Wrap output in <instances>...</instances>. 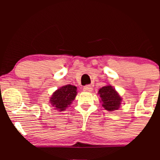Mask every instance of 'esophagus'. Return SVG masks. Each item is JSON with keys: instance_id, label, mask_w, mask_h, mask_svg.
Returning <instances> with one entry per match:
<instances>
[{"instance_id": "34e87169", "label": "esophagus", "mask_w": 160, "mask_h": 160, "mask_svg": "<svg viewBox=\"0 0 160 160\" xmlns=\"http://www.w3.org/2000/svg\"><path fill=\"white\" fill-rule=\"evenodd\" d=\"M83 91L84 92H90L92 91V87L90 85H86L83 87Z\"/></svg>"}]
</instances>
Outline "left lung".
I'll return each instance as SVG.
<instances>
[{
  "label": "left lung",
  "instance_id": "8db88e82",
  "mask_svg": "<svg viewBox=\"0 0 160 160\" xmlns=\"http://www.w3.org/2000/svg\"><path fill=\"white\" fill-rule=\"evenodd\" d=\"M98 94L102 99V106L105 110L112 111L120 108L122 98L111 86H106L101 88Z\"/></svg>",
  "mask_w": 160,
  "mask_h": 160
}]
</instances>
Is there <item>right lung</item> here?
I'll return each mask as SVG.
<instances>
[{"label": "right lung", "instance_id": "right-lung-1", "mask_svg": "<svg viewBox=\"0 0 160 160\" xmlns=\"http://www.w3.org/2000/svg\"><path fill=\"white\" fill-rule=\"evenodd\" d=\"M77 95V87L72 85H66L59 88L53 93L50 98V103L56 110L62 111L71 104Z\"/></svg>", "mask_w": 160, "mask_h": 160}]
</instances>
